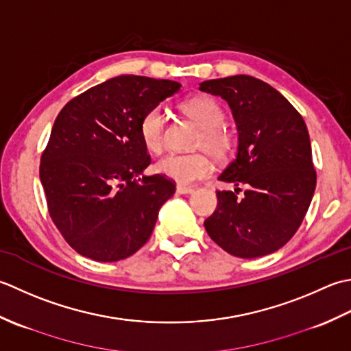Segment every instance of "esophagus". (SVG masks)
Wrapping results in <instances>:
<instances>
[{"mask_svg":"<svg viewBox=\"0 0 351 351\" xmlns=\"http://www.w3.org/2000/svg\"><path fill=\"white\" fill-rule=\"evenodd\" d=\"M176 192H177V194H182V195H186V194H192V192H194V189H192V188H188V186H182V184H177V188H176Z\"/></svg>","mask_w":351,"mask_h":351,"instance_id":"obj_1","label":"esophagus"}]
</instances>
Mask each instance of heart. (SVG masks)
I'll return each mask as SVG.
<instances>
[{
    "label": "heart",
    "mask_w": 351,
    "mask_h": 351,
    "mask_svg": "<svg viewBox=\"0 0 351 351\" xmlns=\"http://www.w3.org/2000/svg\"><path fill=\"white\" fill-rule=\"evenodd\" d=\"M183 110L202 128L199 144L213 154H224L230 148V136L221 124L223 109L215 99L207 97L192 98L183 104ZM139 133L144 145L153 153H159L165 144V112L160 106L149 109L139 123ZM156 171L182 186L192 184L212 171V162L206 153H168L156 162Z\"/></svg>",
    "instance_id": "1"
}]
</instances>
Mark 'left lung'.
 <instances>
[{
    "label": "left lung",
    "mask_w": 351,
    "mask_h": 351,
    "mask_svg": "<svg viewBox=\"0 0 351 351\" xmlns=\"http://www.w3.org/2000/svg\"><path fill=\"white\" fill-rule=\"evenodd\" d=\"M221 97L238 128L234 159L218 180L234 191H217L218 207L204 221L206 232L228 254L254 259L277 252L309 209L317 186L304 119L273 86L252 75L199 83ZM239 184L247 189L237 197Z\"/></svg>",
    "instance_id": "left-lung-1"
}]
</instances>
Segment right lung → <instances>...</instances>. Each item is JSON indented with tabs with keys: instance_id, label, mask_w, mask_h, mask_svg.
I'll return each instance as SVG.
<instances>
[{
	"instance_id": "obj_1",
	"label": "right lung",
	"mask_w": 351,
	"mask_h": 351,
	"mask_svg": "<svg viewBox=\"0 0 351 351\" xmlns=\"http://www.w3.org/2000/svg\"><path fill=\"white\" fill-rule=\"evenodd\" d=\"M182 84L118 75L88 89L57 115L40 159L49 217L78 254L117 262L153 233L176 186L149 165L139 123Z\"/></svg>"
}]
</instances>
